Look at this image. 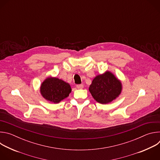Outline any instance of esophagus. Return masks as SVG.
Returning a JSON list of instances; mask_svg holds the SVG:
<instances>
[{
    "mask_svg": "<svg viewBox=\"0 0 160 160\" xmlns=\"http://www.w3.org/2000/svg\"><path fill=\"white\" fill-rule=\"evenodd\" d=\"M83 87V84H78L77 85V88L78 89H81Z\"/></svg>",
    "mask_w": 160,
    "mask_h": 160,
    "instance_id": "34e87169",
    "label": "esophagus"
}]
</instances>
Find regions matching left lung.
I'll use <instances>...</instances> for the list:
<instances>
[{"mask_svg": "<svg viewBox=\"0 0 160 160\" xmlns=\"http://www.w3.org/2000/svg\"><path fill=\"white\" fill-rule=\"evenodd\" d=\"M122 83L109 72L98 75L92 80L89 91L94 99L101 104H107L120 94Z\"/></svg>", "mask_w": 160, "mask_h": 160, "instance_id": "obj_1", "label": "left lung"}]
</instances>
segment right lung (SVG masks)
Masks as SVG:
<instances>
[{"label": "right lung", "mask_w": 160, "mask_h": 160, "mask_svg": "<svg viewBox=\"0 0 160 160\" xmlns=\"http://www.w3.org/2000/svg\"><path fill=\"white\" fill-rule=\"evenodd\" d=\"M72 88L69 83L58 78L45 79L40 87L42 96L49 101L58 103L69 96Z\"/></svg>", "instance_id": "1"}]
</instances>
